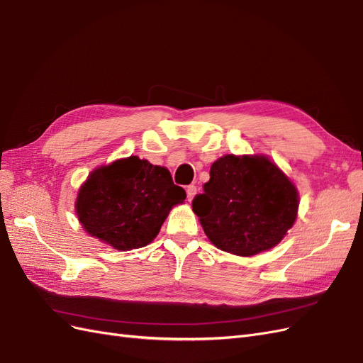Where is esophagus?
Returning a JSON list of instances; mask_svg holds the SVG:
<instances>
[{
    "mask_svg": "<svg viewBox=\"0 0 363 363\" xmlns=\"http://www.w3.org/2000/svg\"><path fill=\"white\" fill-rule=\"evenodd\" d=\"M196 191H197L196 185H189V186H186V199H189V202L193 201L194 196H196Z\"/></svg>",
    "mask_w": 363,
    "mask_h": 363,
    "instance_id": "obj_1",
    "label": "esophagus"
}]
</instances>
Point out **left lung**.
<instances>
[{
  "label": "left lung",
  "instance_id": "1",
  "mask_svg": "<svg viewBox=\"0 0 363 363\" xmlns=\"http://www.w3.org/2000/svg\"><path fill=\"white\" fill-rule=\"evenodd\" d=\"M298 191L267 155H225L213 162L193 211L217 249L253 256L273 249L294 225Z\"/></svg>",
  "mask_w": 363,
  "mask_h": 363
}]
</instances>
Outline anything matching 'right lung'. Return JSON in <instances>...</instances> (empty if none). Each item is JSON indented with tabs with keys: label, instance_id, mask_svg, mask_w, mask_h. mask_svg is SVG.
<instances>
[{
	"label": "right lung",
	"instance_id": "obj_1",
	"mask_svg": "<svg viewBox=\"0 0 363 363\" xmlns=\"http://www.w3.org/2000/svg\"><path fill=\"white\" fill-rule=\"evenodd\" d=\"M185 196L166 167L131 155L89 173L78 190L75 213L89 235L128 252L154 241L170 209Z\"/></svg>",
	"mask_w": 363,
	"mask_h": 363
}]
</instances>
